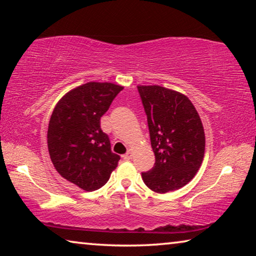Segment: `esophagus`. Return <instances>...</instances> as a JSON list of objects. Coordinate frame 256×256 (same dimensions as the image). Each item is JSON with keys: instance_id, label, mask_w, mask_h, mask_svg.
I'll list each match as a JSON object with an SVG mask.
<instances>
[{"instance_id": "34e87169", "label": "esophagus", "mask_w": 256, "mask_h": 256, "mask_svg": "<svg viewBox=\"0 0 256 256\" xmlns=\"http://www.w3.org/2000/svg\"><path fill=\"white\" fill-rule=\"evenodd\" d=\"M131 158H132V151H131V150H128V152L123 156V159H125V160H128V159H131Z\"/></svg>"}]
</instances>
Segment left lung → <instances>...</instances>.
<instances>
[{"mask_svg": "<svg viewBox=\"0 0 256 256\" xmlns=\"http://www.w3.org/2000/svg\"><path fill=\"white\" fill-rule=\"evenodd\" d=\"M156 162L142 172L150 190L166 193L183 188L200 168L206 148L204 130L190 99L160 86H138Z\"/></svg>", "mask_w": 256, "mask_h": 256, "instance_id": "8db88e82", "label": "left lung"}]
</instances>
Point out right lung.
Wrapping results in <instances>:
<instances>
[{
  "instance_id": "right-lung-1",
  "label": "right lung",
  "mask_w": 256,
  "mask_h": 256,
  "mask_svg": "<svg viewBox=\"0 0 256 256\" xmlns=\"http://www.w3.org/2000/svg\"><path fill=\"white\" fill-rule=\"evenodd\" d=\"M123 86L88 82L71 90L50 116L47 144L58 174L80 188L92 192L105 185L120 159L100 128V118Z\"/></svg>"
}]
</instances>
